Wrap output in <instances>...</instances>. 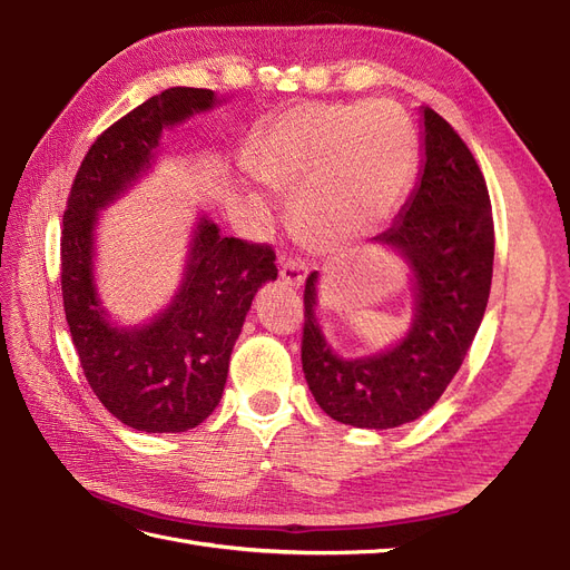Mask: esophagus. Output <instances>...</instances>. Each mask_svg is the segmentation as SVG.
Segmentation results:
<instances>
[{"mask_svg":"<svg viewBox=\"0 0 570 570\" xmlns=\"http://www.w3.org/2000/svg\"><path fill=\"white\" fill-rule=\"evenodd\" d=\"M281 281L289 287H302L306 281V266L297 258H287L281 266Z\"/></svg>","mask_w":570,"mask_h":570,"instance_id":"1","label":"esophagus"}]
</instances>
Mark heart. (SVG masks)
<instances>
[{
	"mask_svg": "<svg viewBox=\"0 0 570 570\" xmlns=\"http://www.w3.org/2000/svg\"><path fill=\"white\" fill-rule=\"evenodd\" d=\"M411 120L390 101L299 105L258 137L252 174L292 195V228L314 254L368 243L400 209L416 168Z\"/></svg>",
	"mask_w": 570,
	"mask_h": 570,
	"instance_id": "1",
	"label": "heart"
}]
</instances>
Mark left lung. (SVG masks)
<instances>
[{
	"label": "left lung",
	"mask_w": 570,
	"mask_h": 570,
	"mask_svg": "<svg viewBox=\"0 0 570 570\" xmlns=\"http://www.w3.org/2000/svg\"><path fill=\"white\" fill-rule=\"evenodd\" d=\"M421 174L392 226L371 243L404 262L411 321L387 350L342 356L316 316L314 271L304 289L302 368L327 416L387 430L421 419L452 383L480 327L492 285L494 223L485 178L456 130L421 109Z\"/></svg>",
	"instance_id": "obj_1"
}]
</instances>
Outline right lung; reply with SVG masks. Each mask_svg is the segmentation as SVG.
Returning <instances> with one entry per match:
<instances>
[{"label": "right lung", "instance_id": "right-lung-1", "mask_svg": "<svg viewBox=\"0 0 570 570\" xmlns=\"http://www.w3.org/2000/svg\"><path fill=\"white\" fill-rule=\"evenodd\" d=\"M214 90L168 88L97 137L63 214V312L85 377L109 413L145 433H185L212 416L228 381L252 299L278 278L271 247L223 237L197 214L174 297L151 318L124 325L101 299L97 243L101 212L149 176L164 132L223 105Z\"/></svg>", "mask_w": 570, "mask_h": 570}]
</instances>
